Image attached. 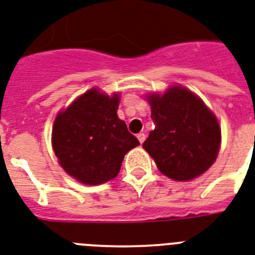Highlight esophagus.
I'll return each mask as SVG.
<instances>
[{"label": "esophagus", "mask_w": 255, "mask_h": 255, "mask_svg": "<svg viewBox=\"0 0 255 255\" xmlns=\"http://www.w3.org/2000/svg\"><path fill=\"white\" fill-rule=\"evenodd\" d=\"M137 138H138V141H140V144H142V142L145 141V138H146V136H145V133H138Z\"/></svg>", "instance_id": "1"}]
</instances>
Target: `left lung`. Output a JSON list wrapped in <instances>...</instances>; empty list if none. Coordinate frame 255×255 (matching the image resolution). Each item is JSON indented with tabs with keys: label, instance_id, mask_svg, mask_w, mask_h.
Segmentation results:
<instances>
[{
	"label": "left lung",
	"instance_id": "left-lung-1",
	"mask_svg": "<svg viewBox=\"0 0 255 255\" xmlns=\"http://www.w3.org/2000/svg\"><path fill=\"white\" fill-rule=\"evenodd\" d=\"M150 131L142 147L163 175L177 181L196 179L211 167L220 147V127L215 115L194 93L183 87L164 95H149Z\"/></svg>",
	"mask_w": 255,
	"mask_h": 255
}]
</instances>
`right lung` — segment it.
<instances>
[{
  "label": "right lung",
  "instance_id": "right-lung-1",
  "mask_svg": "<svg viewBox=\"0 0 255 255\" xmlns=\"http://www.w3.org/2000/svg\"><path fill=\"white\" fill-rule=\"evenodd\" d=\"M119 96L93 88L76 98L54 121L51 142L62 168L88 185L114 179L124 155L140 145L117 115Z\"/></svg>",
  "mask_w": 255,
  "mask_h": 255
}]
</instances>
